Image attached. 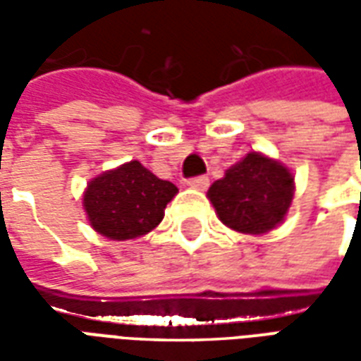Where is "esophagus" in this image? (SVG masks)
I'll return each instance as SVG.
<instances>
[{
  "instance_id": "obj_1",
  "label": "esophagus",
  "mask_w": 361,
  "mask_h": 361,
  "mask_svg": "<svg viewBox=\"0 0 361 361\" xmlns=\"http://www.w3.org/2000/svg\"><path fill=\"white\" fill-rule=\"evenodd\" d=\"M188 185L191 189H197V191H204V189L209 188V178H207V176H199V178L189 180Z\"/></svg>"
}]
</instances>
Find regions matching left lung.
Wrapping results in <instances>:
<instances>
[{
  "instance_id": "8db88e82",
  "label": "left lung",
  "mask_w": 361,
  "mask_h": 361,
  "mask_svg": "<svg viewBox=\"0 0 361 361\" xmlns=\"http://www.w3.org/2000/svg\"><path fill=\"white\" fill-rule=\"evenodd\" d=\"M294 173L263 152H247L212 183L207 197L219 220L240 234L261 235L284 222L294 199Z\"/></svg>"
}]
</instances>
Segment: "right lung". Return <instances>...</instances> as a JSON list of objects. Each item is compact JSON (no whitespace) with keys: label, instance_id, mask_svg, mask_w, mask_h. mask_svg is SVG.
<instances>
[{"label":"right lung","instance_id":"add662e5","mask_svg":"<svg viewBox=\"0 0 361 361\" xmlns=\"http://www.w3.org/2000/svg\"><path fill=\"white\" fill-rule=\"evenodd\" d=\"M176 195L172 181L160 180L139 160H131L92 178L82 193V209L94 232L126 242L152 232Z\"/></svg>","mask_w":361,"mask_h":361}]
</instances>
